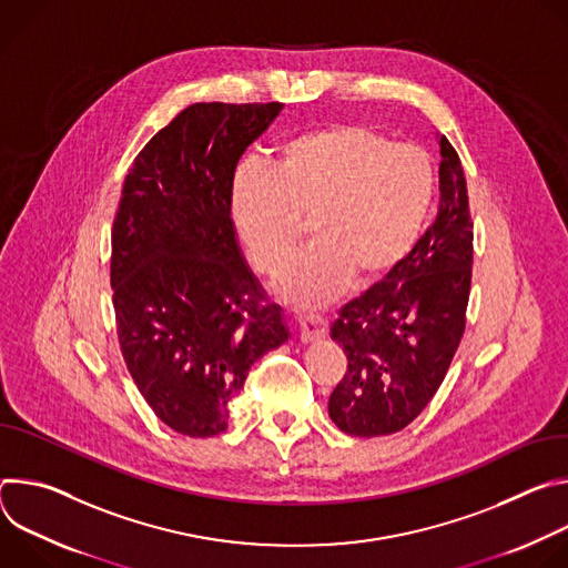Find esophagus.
Returning a JSON list of instances; mask_svg holds the SVG:
<instances>
[{
    "label": "esophagus",
    "instance_id": "34e87169",
    "mask_svg": "<svg viewBox=\"0 0 568 568\" xmlns=\"http://www.w3.org/2000/svg\"><path fill=\"white\" fill-rule=\"evenodd\" d=\"M298 331H301L303 342H316V339L328 335V321L318 316V314L301 316L298 318Z\"/></svg>",
    "mask_w": 568,
    "mask_h": 568
}]
</instances>
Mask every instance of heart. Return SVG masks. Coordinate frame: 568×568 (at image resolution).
<instances>
[{"mask_svg":"<svg viewBox=\"0 0 568 568\" xmlns=\"http://www.w3.org/2000/svg\"><path fill=\"white\" fill-rule=\"evenodd\" d=\"M432 200L434 169L420 148L344 123L285 141L270 169H242L231 217L265 276L285 267L310 220L316 242L287 267L281 292L314 307L351 281L368 287L388 276L414 250Z\"/></svg>","mask_w":568,"mask_h":568,"instance_id":"b5f03b06","label":"heart"}]
</instances>
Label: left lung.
<instances>
[{
	"label": "left lung",
	"instance_id": "left-lung-1",
	"mask_svg": "<svg viewBox=\"0 0 568 568\" xmlns=\"http://www.w3.org/2000/svg\"><path fill=\"white\" fill-rule=\"evenodd\" d=\"M440 206L388 276L339 310L331 335L346 373L328 414L359 438L414 423L440 388L465 333L471 285V217L458 152L440 136Z\"/></svg>",
	"mask_w": 568,
	"mask_h": 568
}]
</instances>
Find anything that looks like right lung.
Masks as SVG:
<instances>
[{
	"instance_id": "right-lung-1",
	"label": "right lung",
	"mask_w": 568,
	"mask_h": 568,
	"mask_svg": "<svg viewBox=\"0 0 568 568\" xmlns=\"http://www.w3.org/2000/svg\"><path fill=\"white\" fill-rule=\"evenodd\" d=\"M281 103H195L161 128L125 175L110 283L125 366L156 414L191 438L226 429L252 364L287 342L281 307L237 250V159Z\"/></svg>"
}]
</instances>
